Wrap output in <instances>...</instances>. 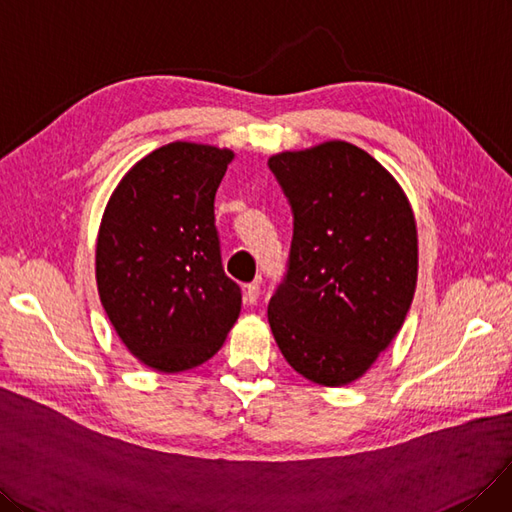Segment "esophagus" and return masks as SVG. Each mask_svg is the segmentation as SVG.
<instances>
[{
    "label": "esophagus",
    "instance_id": "1",
    "mask_svg": "<svg viewBox=\"0 0 512 512\" xmlns=\"http://www.w3.org/2000/svg\"><path fill=\"white\" fill-rule=\"evenodd\" d=\"M259 300V285L257 283H251L244 287V302L246 304H255Z\"/></svg>",
    "mask_w": 512,
    "mask_h": 512
}]
</instances>
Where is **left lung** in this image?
Here are the masks:
<instances>
[{
    "label": "left lung",
    "instance_id": "8db88e82",
    "mask_svg": "<svg viewBox=\"0 0 512 512\" xmlns=\"http://www.w3.org/2000/svg\"><path fill=\"white\" fill-rule=\"evenodd\" d=\"M293 212L287 274L268 306L280 353L308 381L364 376L400 332L417 287V225L402 187L359 146L272 155Z\"/></svg>",
    "mask_w": 512,
    "mask_h": 512
}]
</instances>
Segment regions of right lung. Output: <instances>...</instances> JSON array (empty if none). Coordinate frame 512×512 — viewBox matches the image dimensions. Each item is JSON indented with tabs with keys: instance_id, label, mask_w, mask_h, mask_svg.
I'll return each instance as SVG.
<instances>
[{
	"instance_id": "1",
	"label": "right lung",
	"mask_w": 512,
	"mask_h": 512,
	"mask_svg": "<svg viewBox=\"0 0 512 512\" xmlns=\"http://www.w3.org/2000/svg\"><path fill=\"white\" fill-rule=\"evenodd\" d=\"M234 153L170 142L112 191L95 246L106 315L144 366L183 372L217 353L242 293L223 272L214 195Z\"/></svg>"
}]
</instances>
